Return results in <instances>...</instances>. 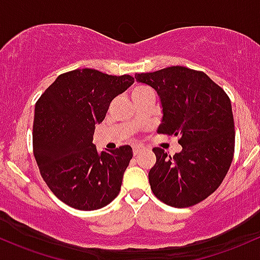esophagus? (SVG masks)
Instances as JSON below:
<instances>
[{"label": "esophagus", "instance_id": "34e87169", "mask_svg": "<svg viewBox=\"0 0 260 260\" xmlns=\"http://www.w3.org/2000/svg\"><path fill=\"white\" fill-rule=\"evenodd\" d=\"M143 149H144V148L142 147V145H135V147H133V154L137 155V154L141 153Z\"/></svg>", "mask_w": 260, "mask_h": 260}]
</instances>
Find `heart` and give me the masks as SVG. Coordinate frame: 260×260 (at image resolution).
<instances>
[{"label": "heart", "instance_id": "1", "mask_svg": "<svg viewBox=\"0 0 260 260\" xmlns=\"http://www.w3.org/2000/svg\"><path fill=\"white\" fill-rule=\"evenodd\" d=\"M147 90H150V88L148 86H144V85H136V86L132 88V99L136 98V96L141 95V93H143L144 91Z\"/></svg>", "mask_w": 260, "mask_h": 260}]
</instances>
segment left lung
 <instances>
[{"mask_svg":"<svg viewBox=\"0 0 260 260\" xmlns=\"http://www.w3.org/2000/svg\"><path fill=\"white\" fill-rule=\"evenodd\" d=\"M158 92L162 121L158 133L176 136L182 147L170 156L153 148L156 161L149 172L153 193L169 206L184 209L218 189L235 154V121L231 100L204 71L169 67L136 74Z\"/></svg>","mask_w":260,"mask_h":260,"instance_id":"1","label":"left lung"}]
</instances>
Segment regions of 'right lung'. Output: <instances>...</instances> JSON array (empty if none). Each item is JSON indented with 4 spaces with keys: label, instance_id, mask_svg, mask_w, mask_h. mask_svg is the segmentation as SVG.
<instances>
[{
    "label": "right lung",
    "instance_id": "1",
    "mask_svg": "<svg viewBox=\"0 0 260 260\" xmlns=\"http://www.w3.org/2000/svg\"><path fill=\"white\" fill-rule=\"evenodd\" d=\"M133 81L131 75H108L87 68L71 70L59 75L37 101L34 158L51 192L70 207L99 210L119 193L132 148L122 145L99 153L93 132L111 101Z\"/></svg>",
    "mask_w": 260,
    "mask_h": 260
}]
</instances>
